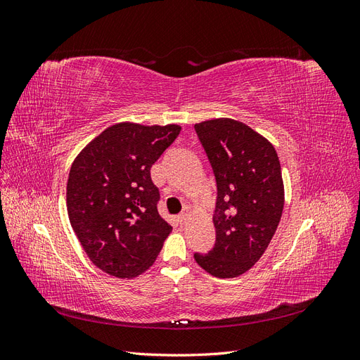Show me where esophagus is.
<instances>
[{
    "label": "esophagus",
    "instance_id": "obj_1",
    "mask_svg": "<svg viewBox=\"0 0 360 360\" xmlns=\"http://www.w3.org/2000/svg\"><path fill=\"white\" fill-rule=\"evenodd\" d=\"M186 221H188V213H181L180 216H177V222H179L180 225L186 224Z\"/></svg>",
    "mask_w": 360,
    "mask_h": 360
}]
</instances>
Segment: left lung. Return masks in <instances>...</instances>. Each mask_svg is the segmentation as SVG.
Listing matches in <instances>:
<instances>
[{
    "label": "left lung",
    "instance_id": "8db88e82",
    "mask_svg": "<svg viewBox=\"0 0 360 360\" xmlns=\"http://www.w3.org/2000/svg\"><path fill=\"white\" fill-rule=\"evenodd\" d=\"M210 160L217 198L213 216L216 243L193 254L216 278H236L264 254L284 210V181L275 147L254 129L231 118L195 124Z\"/></svg>",
    "mask_w": 360,
    "mask_h": 360
}]
</instances>
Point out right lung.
Listing matches in <instances>:
<instances>
[{"label": "right lung", "mask_w": 360, "mask_h": 360, "mask_svg": "<svg viewBox=\"0 0 360 360\" xmlns=\"http://www.w3.org/2000/svg\"><path fill=\"white\" fill-rule=\"evenodd\" d=\"M179 124L118 123L86 144L72 163L68 213L94 266L135 278L153 266L171 225L158 213L150 168L180 134Z\"/></svg>", "instance_id": "obj_1"}]
</instances>
